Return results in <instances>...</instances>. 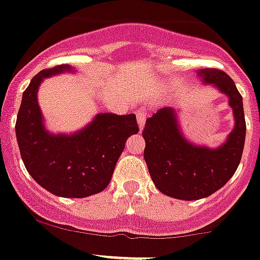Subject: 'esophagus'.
<instances>
[{"instance_id":"34e87169","label":"esophagus","mask_w":260,"mask_h":260,"mask_svg":"<svg viewBox=\"0 0 260 260\" xmlns=\"http://www.w3.org/2000/svg\"><path fill=\"white\" fill-rule=\"evenodd\" d=\"M136 115H137V120H138V127H140V131L143 129V127H145V123H146V110L145 109H138L137 113H136Z\"/></svg>"}]
</instances>
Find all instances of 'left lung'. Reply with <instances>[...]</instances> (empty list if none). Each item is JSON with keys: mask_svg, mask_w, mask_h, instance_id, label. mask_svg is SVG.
<instances>
[{"mask_svg": "<svg viewBox=\"0 0 260 260\" xmlns=\"http://www.w3.org/2000/svg\"><path fill=\"white\" fill-rule=\"evenodd\" d=\"M205 85L226 95L233 109V131L218 147L191 142L184 136L174 108L158 109L146 119L142 136L147 169L156 188L171 198L197 201L222 188L235 174L245 143V115L243 98L230 76L220 70L197 72Z\"/></svg>", "mask_w": 260, "mask_h": 260, "instance_id": "obj_1", "label": "left lung"}]
</instances>
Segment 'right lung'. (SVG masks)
Segmentation results:
<instances>
[{
    "label": "right lung",
    "mask_w": 260,
    "mask_h": 260,
    "mask_svg": "<svg viewBox=\"0 0 260 260\" xmlns=\"http://www.w3.org/2000/svg\"><path fill=\"white\" fill-rule=\"evenodd\" d=\"M75 70L60 64L43 70L22 94L15 129L21 158L31 178L54 196L85 198L104 190L110 183L129 136L137 135L135 114L99 113L74 133L47 129L38 104V89L47 77Z\"/></svg>",
    "instance_id": "obj_1"
}]
</instances>
